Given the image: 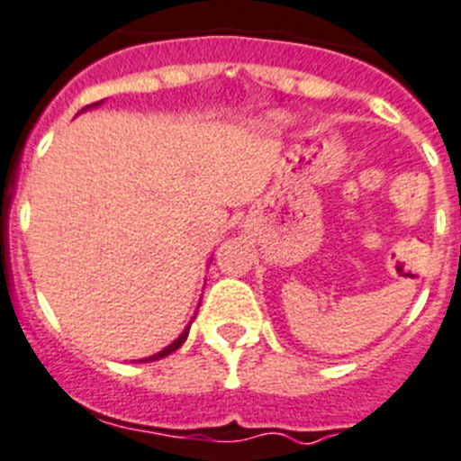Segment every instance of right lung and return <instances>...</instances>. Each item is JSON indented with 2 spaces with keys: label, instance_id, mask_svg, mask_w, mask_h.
Listing matches in <instances>:
<instances>
[{
  "label": "right lung",
  "instance_id": "right-lung-1",
  "mask_svg": "<svg viewBox=\"0 0 461 461\" xmlns=\"http://www.w3.org/2000/svg\"><path fill=\"white\" fill-rule=\"evenodd\" d=\"M186 337H188V328H186V332H182V337H179V339H177V341H175V343H170V346H167V348H166V350L157 352V355H154V357H148V359H143V361H157V359H161V357L170 355V352H175V350H177V348H179V346H182V343H184V341H186Z\"/></svg>",
  "mask_w": 461,
  "mask_h": 461
}]
</instances>
